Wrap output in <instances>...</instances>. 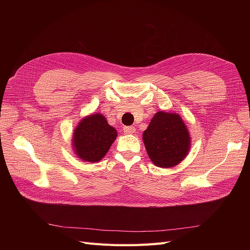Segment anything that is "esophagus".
I'll use <instances>...</instances> for the list:
<instances>
[{
    "mask_svg": "<svg viewBox=\"0 0 250 250\" xmlns=\"http://www.w3.org/2000/svg\"><path fill=\"white\" fill-rule=\"evenodd\" d=\"M124 132L126 134H132L135 132V128L133 126H125L124 127Z\"/></svg>",
    "mask_w": 250,
    "mask_h": 250,
    "instance_id": "1",
    "label": "esophagus"
}]
</instances>
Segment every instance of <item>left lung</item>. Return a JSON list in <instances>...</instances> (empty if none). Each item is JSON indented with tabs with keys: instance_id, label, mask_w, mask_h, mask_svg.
Wrapping results in <instances>:
<instances>
[{
	"instance_id": "obj_1",
	"label": "left lung",
	"mask_w": 250,
	"mask_h": 250,
	"mask_svg": "<svg viewBox=\"0 0 250 250\" xmlns=\"http://www.w3.org/2000/svg\"><path fill=\"white\" fill-rule=\"evenodd\" d=\"M147 153L157 167L172 168L188 155L191 145L188 130L177 113L157 111L143 133Z\"/></svg>"
}]
</instances>
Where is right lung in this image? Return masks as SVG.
<instances>
[{
  "instance_id": "right-lung-1",
  "label": "right lung",
  "mask_w": 250,
  "mask_h": 250,
  "mask_svg": "<svg viewBox=\"0 0 250 250\" xmlns=\"http://www.w3.org/2000/svg\"><path fill=\"white\" fill-rule=\"evenodd\" d=\"M117 138V130L101 113L83 118L73 133L74 152L82 161L97 163L106 155Z\"/></svg>"
}]
</instances>
